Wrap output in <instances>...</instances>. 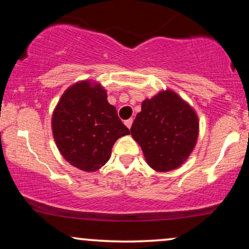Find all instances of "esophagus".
<instances>
[{
    "instance_id": "1",
    "label": "esophagus",
    "mask_w": 249,
    "mask_h": 249,
    "mask_svg": "<svg viewBox=\"0 0 249 249\" xmlns=\"http://www.w3.org/2000/svg\"><path fill=\"white\" fill-rule=\"evenodd\" d=\"M132 123H133V119H132V118H130V119H127V121H125V122H124V124L126 125V127L131 128V126H132Z\"/></svg>"
}]
</instances>
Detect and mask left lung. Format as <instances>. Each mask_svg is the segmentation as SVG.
<instances>
[{
	"instance_id": "obj_1",
	"label": "left lung",
	"mask_w": 249,
	"mask_h": 249,
	"mask_svg": "<svg viewBox=\"0 0 249 249\" xmlns=\"http://www.w3.org/2000/svg\"><path fill=\"white\" fill-rule=\"evenodd\" d=\"M198 133L196 111L171 90L145 99L131 126L147 164L158 172L182 165L196 146Z\"/></svg>"
}]
</instances>
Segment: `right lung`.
Wrapping results in <instances>:
<instances>
[{
    "label": "right lung",
    "instance_id": "add662e5",
    "mask_svg": "<svg viewBox=\"0 0 249 249\" xmlns=\"http://www.w3.org/2000/svg\"><path fill=\"white\" fill-rule=\"evenodd\" d=\"M53 133L59 152L72 166L93 172L110 159L116 141L130 130L98 83H76L53 111Z\"/></svg>",
    "mask_w": 249,
    "mask_h": 249
}]
</instances>
